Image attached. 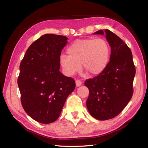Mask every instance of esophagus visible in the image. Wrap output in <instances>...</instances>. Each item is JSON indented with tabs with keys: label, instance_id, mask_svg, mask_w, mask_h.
Listing matches in <instances>:
<instances>
[{
	"label": "esophagus",
	"instance_id": "esophagus-1",
	"mask_svg": "<svg viewBox=\"0 0 148 148\" xmlns=\"http://www.w3.org/2000/svg\"><path fill=\"white\" fill-rule=\"evenodd\" d=\"M76 86H80L81 84H82V82H81V81L79 79H77L76 81Z\"/></svg>",
	"mask_w": 148,
	"mask_h": 148
}]
</instances>
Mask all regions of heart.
Here are the masks:
<instances>
[{
    "instance_id": "obj_1",
    "label": "heart",
    "mask_w": 148,
    "mask_h": 148,
    "mask_svg": "<svg viewBox=\"0 0 148 148\" xmlns=\"http://www.w3.org/2000/svg\"><path fill=\"white\" fill-rule=\"evenodd\" d=\"M62 54L60 63L65 73L72 76L83 70L90 76H96L105 70L109 61L111 49L108 42L101 38H87L74 40Z\"/></svg>"
}]
</instances>
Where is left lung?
Returning a JSON list of instances; mask_svg holds the SVG:
<instances>
[{"label": "left lung", "mask_w": 148, "mask_h": 148, "mask_svg": "<svg viewBox=\"0 0 148 148\" xmlns=\"http://www.w3.org/2000/svg\"><path fill=\"white\" fill-rule=\"evenodd\" d=\"M95 34H106L111 53L105 70L84 82L90 92L86 106L93 118L107 120L118 116L132 97L136 67L130 49L118 36L108 29Z\"/></svg>", "instance_id": "8db88e82"}]
</instances>
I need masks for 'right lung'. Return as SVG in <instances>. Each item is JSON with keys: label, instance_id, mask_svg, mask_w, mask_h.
I'll return each mask as SVG.
<instances>
[{"label": "right lung", "instance_id": "1", "mask_svg": "<svg viewBox=\"0 0 148 148\" xmlns=\"http://www.w3.org/2000/svg\"><path fill=\"white\" fill-rule=\"evenodd\" d=\"M65 36L47 34L35 40L20 63L18 85L21 103L27 114L40 123L59 117L75 81L59 71L60 57L67 42Z\"/></svg>", "mask_w": 148, "mask_h": 148}]
</instances>
